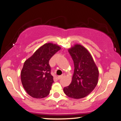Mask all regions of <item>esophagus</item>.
<instances>
[{"mask_svg":"<svg viewBox=\"0 0 121 121\" xmlns=\"http://www.w3.org/2000/svg\"><path fill=\"white\" fill-rule=\"evenodd\" d=\"M65 74H62L61 75H60V76H58L57 78H58V79H60L62 78H64V76H65Z\"/></svg>","mask_w":121,"mask_h":121,"instance_id":"34e87169","label":"esophagus"}]
</instances>
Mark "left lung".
I'll use <instances>...</instances> for the list:
<instances>
[{
	"mask_svg": "<svg viewBox=\"0 0 121 121\" xmlns=\"http://www.w3.org/2000/svg\"><path fill=\"white\" fill-rule=\"evenodd\" d=\"M74 64V72L71 84L64 88L69 97L80 99L89 94L95 88L99 71L91 55L85 47L75 45L69 50Z\"/></svg>",
	"mask_w": 121,
	"mask_h": 121,
	"instance_id": "left-lung-1",
	"label": "left lung"
}]
</instances>
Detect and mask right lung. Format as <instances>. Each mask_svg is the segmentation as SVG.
Instances as JSON below:
<instances>
[{"label": "right lung", "mask_w": 121, "mask_h": 121, "mask_svg": "<svg viewBox=\"0 0 121 121\" xmlns=\"http://www.w3.org/2000/svg\"><path fill=\"white\" fill-rule=\"evenodd\" d=\"M61 48L48 43L38 49L24 62L21 82L27 93L35 98H42L50 93L53 82L49 61Z\"/></svg>", "instance_id": "obj_1"}]
</instances>
